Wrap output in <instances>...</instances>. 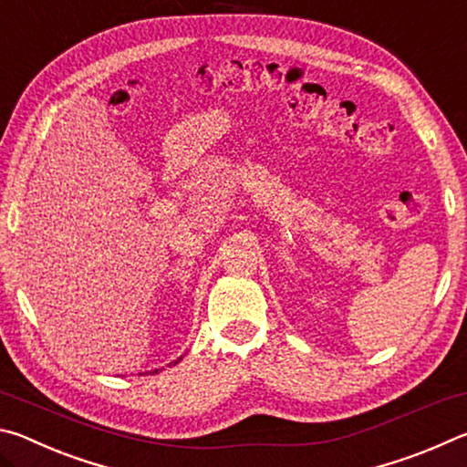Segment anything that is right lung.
Segmentation results:
<instances>
[{
  "label": "right lung",
  "instance_id": "obj_1",
  "mask_svg": "<svg viewBox=\"0 0 467 467\" xmlns=\"http://www.w3.org/2000/svg\"><path fill=\"white\" fill-rule=\"evenodd\" d=\"M179 360H181V358H179ZM179 360H175V365H177V362H179ZM154 373H158V368H156V370H154Z\"/></svg>",
  "mask_w": 467,
  "mask_h": 467
}]
</instances>
